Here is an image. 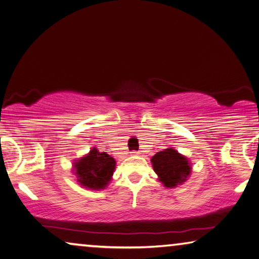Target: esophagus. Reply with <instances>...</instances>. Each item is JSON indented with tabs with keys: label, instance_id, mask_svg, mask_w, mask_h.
Returning a JSON list of instances; mask_svg holds the SVG:
<instances>
[{
	"label": "esophagus",
	"instance_id": "obj_1",
	"mask_svg": "<svg viewBox=\"0 0 259 259\" xmlns=\"http://www.w3.org/2000/svg\"><path fill=\"white\" fill-rule=\"evenodd\" d=\"M131 154H132V155H140L141 153L140 152H137V150H133V152H131Z\"/></svg>",
	"mask_w": 259,
	"mask_h": 259
}]
</instances>
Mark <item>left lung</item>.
<instances>
[{"instance_id":"8db88e82","label":"left lung","mask_w":259,"mask_h":259,"mask_svg":"<svg viewBox=\"0 0 259 259\" xmlns=\"http://www.w3.org/2000/svg\"><path fill=\"white\" fill-rule=\"evenodd\" d=\"M152 163L154 171L165 188H175L184 183L190 176L191 166L188 158L172 148L155 154Z\"/></svg>"}]
</instances>
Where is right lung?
<instances>
[{
    "mask_svg": "<svg viewBox=\"0 0 259 259\" xmlns=\"http://www.w3.org/2000/svg\"><path fill=\"white\" fill-rule=\"evenodd\" d=\"M116 161L105 152L93 148L87 156L75 163V174L77 182L93 190L104 189L112 177Z\"/></svg>",
    "mask_w": 259,
    "mask_h": 259,
    "instance_id": "right-lung-1",
    "label": "right lung"
}]
</instances>
